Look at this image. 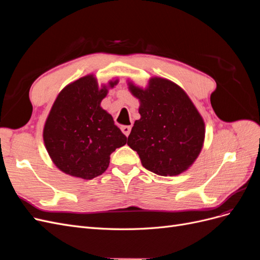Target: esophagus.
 <instances>
[{"label":"esophagus","instance_id":"1","mask_svg":"<svg viewBox=\"0 0 260 260\" xmlns=\"http://www.w3.org/2000/svg\"><path fill=\"white\" fill-rule=\"evenodd\" d=\"M120 129L123 132V135L125 137H128L130 135V132H131V125H121Z\"/></svg>","mask_w":260,"mask_h":260}]
</instances>
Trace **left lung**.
Returning a JSON list of instances; mask_svg holds the SVG:
<instances>
[{
  "mask_svg": "<svg viewBox=\"0 0 260 260\" xmlns=\"http://www.w3.org/2000/svg\"><path fill=\"white\" fill-rule=\"evenodd\" d=\"M139 100L141 118L135 121L127 144L143 167L158 176H178L198 159L205 141V122L186 92L161 77H151L142 88L127 80Z\"/></svg>",
  "mask_w": 260,
  "mask_h": 260,
  "instance_id": "obj_1",
  "label": "left lung"
}]
</instances>
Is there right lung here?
<instances>
[{
  "instance_id": "obj_1",
  "label": "right lung",
  "mask_w": 260,
  "mask_h": 260,
  "mask_svg": "<svg viewBox=\"0 0 260 260\" xmlns=\"http://www.w3.org/2000/svg\"><path fill=\"white\" fill-rule=\"evenodd\" d=\"M113 78L99 85L89 74L67 84L54 101L43 127V142L53 164L64 174L91 180L105 172L111 154L127 143V137L101 107Z\"/></svg>"
}]
</instances>
